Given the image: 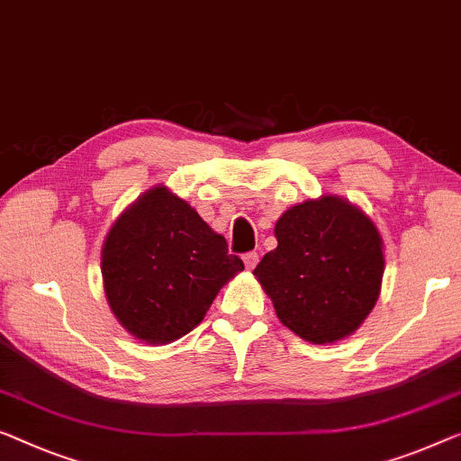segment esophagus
<instances>
[{"label": "esophagus", "instance_id": "34e87169", "mask_svg": "<svg viewBox=\"0 0 461 461\" xmlns=\"http://www.w3.org/2000/svg\"><path fill=\"white\" fill-rule=\"evenodd\" d=\"M244 265H246V269H254V267H257V263H258V254L257 252H246L244 254Z\"/></svg>", "mask_w": 461, "mask_h": 461}]
</instances>
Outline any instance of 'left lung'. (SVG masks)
<instances>
[{"label": "left lung", "mask_w": 461, "mask_h": 461, "mask_svg": "<svg viewBox=\"0 0 461 461\" xmlns=\"http://www.w3.org/2000/svg\"><path fill=\"white\" fill-rule=\"evenodd\" d=\"M277 249L254 275L287 329L311 343L352 335L373 311L384 271L383 240L368 215L339 196L287 209Z\"/></svg>", "instance_id": "left-lung-1"}]
</instances>
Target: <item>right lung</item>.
Wrapping results in <instances>:
<instances>
[{"mask_svg":"<svg viewBox=\"0 0 461 461\" xmlns=\"http://www.w3.org/2000/svg\"><path fill=\"white\" fill-rule=\"evenodd\" d=\"M242 269L225 238L165 186L144 192L122 212L101 252L112 312L128 333L153 346L192 331Z\"/></svg>","mask_w":461,"mask_h":461,"instance_id":"1","label":"right lung"}]
</instances>
